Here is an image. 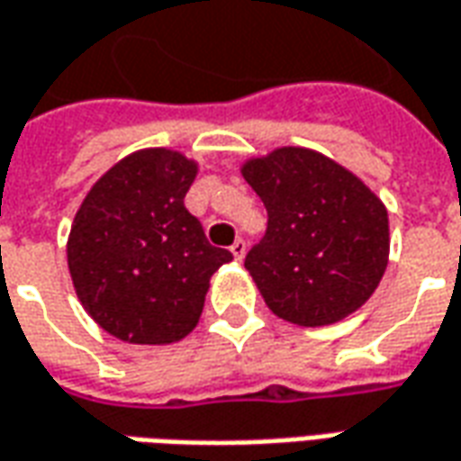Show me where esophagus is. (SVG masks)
<instances>
[{"label":"esophagus","instance_id":"esophagus-1","mask_svg":"<svg viewBox=\"0 0 461 461\" xmlns=\"http://www.w3.org/2000/svg\"><path fill=\"white\" fill-rule=\"evenodd\" d=\"M230 249H231V254H234V259H240L241 262V259H244V254H247V241L237 240L234 244H231Z\"/></svg>","mask_w":461,"mask_h":461}]
</instances>
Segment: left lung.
Masks as SVG:
<instances>
[{
    "instance_id": "1",
    "label": "left lung",
    "mask_w": 461,
    "mask_h": 461,
    "mask_svg": "<svg viewBox=\"0 0 461 461\" xmlns=\"http://www.w3.org/2000/svg\"><path fill=\"white\" fill-rule=\"evenodd\" d=\"M241 175L267 207L244 267L276 317L324 327L372 297L389 259L382 199L349 169L304 147L249 159Z\"/></svg>"
}]
</instances>
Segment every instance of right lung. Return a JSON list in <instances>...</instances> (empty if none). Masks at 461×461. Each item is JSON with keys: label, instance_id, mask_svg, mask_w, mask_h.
I'll return each instance as SVG.
<instances>
[{"label": "right lung", "instance_id": "right-lung-1", "mask_svg": "<svg viewBox=\"0 0 461 461\" xmlns=\"http://www.w3.org/2000/svg\"><path fill=\"white\" fill-rule=\"evenodd\" d=\"M197 162L141 149L99 176L74 217L67 262L89 317L130 344H172L197 327L209 276L231 259L212 247L185 197Z\"/></svg>", "mask_w": 461, "mask_h": 461}]
</instances>
